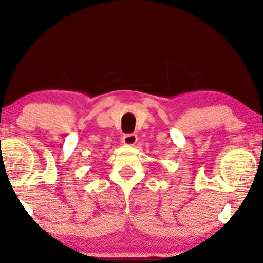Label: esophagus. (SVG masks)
<instances>
[{"mask_svg": "<svg viewBox=\"0 0 263 263\" xmlns=\"http://www.w3.org/2000/svg\"><path fill=\"white\" fill-rule=\"evenodd\" d=\"M136 141H138V136L135 134H127L123 136V139H122V142H123L125 146H134Z\"/></svg>", "mask_w": 263, "mask_h": 263, "instance_id": "1", "label": "esophagus"}]
</instances>
